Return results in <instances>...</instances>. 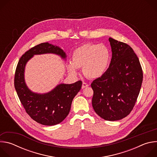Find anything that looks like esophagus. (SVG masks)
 <instances>
[{
    "instance_id": "34e87169",
    "label": "esophagus",
    "mask_w": 157,
    "mask_h": 157,
    "mask_svg": "<svg viewBox=\"0 0 157 157\" xmlns=\"http://www.w3.org/2000/svg\"><path fill=\"white\" fill-rule=\"evenodd\" d=\"M89 86V84L88 83H86V82H82V89L87 87Z\"/></svg>"
}]
</instances>
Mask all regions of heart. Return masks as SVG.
<instances>
[{
    "label": "heart",
    "mask_w": 157,
    "mask_h": 157,
    "mask_svg": "<svg viewBox=\"0 0 157 157\" xmlns=\"http://www.w3.org/2000/svg\"><path fill=\"white\" fill-rule=\"evenodd\" d=\"M109 58V51L103 44L86 43L75 50L68 68L71 72L76 73L78 68L82 67L85 76L98 78L105 71Z\"/></svg>",
    "instance_id": "heart-1"
}]
</instances>
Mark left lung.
Masks as SVG:
<instances>
[{
    "label": "left lung",
    "instance_id": "8db88e82",
    "mask_svg": "<svg viewBox=\"0 0 157 157\" xmlns=\"http://www.w3.org/2000/svg\"><path fill=\"white\" fill-rule=\"evenodd\" d=\"M112 58L109 67L93 81V107L106 121L121 120L132 110L143 81L139 59L128 44L109 38Z\"/></svg>",
    "mask_w": 157,
    "mask_h": 157
}]
</instances>
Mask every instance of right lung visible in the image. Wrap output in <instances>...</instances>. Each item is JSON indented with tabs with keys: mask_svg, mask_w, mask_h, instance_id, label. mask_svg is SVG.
<instances>
[{
	"mask_svg": "<svg viewBox=\"0 0 157 157\" xmlns=\"http://www.w3.org/2000/svg\"><path fill=\"white\" fill-rule=\"evenodd\" d=\"M44 53L56 54L64 59L66 57L58 47L48 43L37 44L20 58L15 73L14 86L21 104L33 120L44 125H54L61 122L68 115L73 99L81 88L82 81L60 84L46 94L32 92L25 82V66L34 55Z\"/></svg>",
	"mask_w": 157,
	"mask_h": 157,
	"instance_id": "right-lung-1",
	"label": "right lung"
}]
</instances>
